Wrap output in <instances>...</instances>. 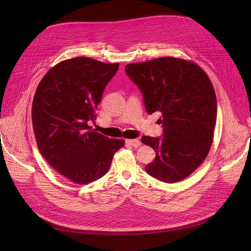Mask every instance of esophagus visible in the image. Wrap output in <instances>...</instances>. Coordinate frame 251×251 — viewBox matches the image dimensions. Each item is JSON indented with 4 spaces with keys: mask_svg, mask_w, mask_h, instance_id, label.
<instances>
[{
    "mask_svg": "<svg viewBox=\"0 0 251 251\" xmlns=\"http://www.w3.org/2000/svg\"><path fill=\"white\" fill-rule=\"evenodd\" d=\"M126 143H127L128 145H130V146H132V147H135V148H137V147H139V146L141 145V142H140V140H138V139L126 140Z\"/></svg>",
    "mask_w": 251,
    "mask_h": 251,
    "instance_id": "34e87169",
    "label": "esophagus"
}]
</instances>
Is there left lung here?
<instances>
[{"instance_id": "8db88e82", "label": "left lung", "mask_w": 251, "mask_h": 251, "mask_svg": "<svg viewBox=\"0 0 251 251\" xmlns=\"http://www.w3.org/2000/svg\"><path fill=\"white\" fill-rule=\"evenodd\" d=\"M138 86L148 114L160 112L163 137L143 136L156 152L146 172L165 183L180 182L206 158L217 122V97L204 71L196 63L160 57L125 66Z\"/></svg>"}]
</instances>
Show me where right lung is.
<instances>
[{
	"mask_svg": "<svg viewBox=\"0 0 251 251\" xmlns=\"http://www.w3.org/2000/svg\"><path fill=\"white\" fill-rule=\"evenodd\" d=\"M118 63L78 56L49 70L32 102V124L38 147L46 161L71 182L84 185L108 172L124 140L110 139L88 123L103 91L116 75Z\"/></svg>",
	"mask_w": 251,
	"mask_h": 251,
	"instance_id": "add662e5",
	"label": "right lung"
}]
</instances>
